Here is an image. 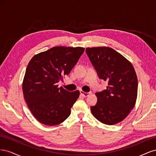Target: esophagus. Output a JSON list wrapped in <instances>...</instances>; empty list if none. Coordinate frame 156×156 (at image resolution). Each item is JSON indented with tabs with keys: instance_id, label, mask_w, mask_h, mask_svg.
Returning <instances> with one entry per match:
<instances>
[{
	"instance_id": "34e87169",
	"label": "esophagus",
	"mask_w": 156,
	"mask_h": 156,
	"mask_svg": "<svg viewBox=\"0 0 156 156\" xmlns=\"http://www.w3.org/2000/svg\"><path fill=\"white\" fill-rule=\"evenodd\" d=\"M80 93H81V95H82L83 96H84V97H87V96L89 95V94H90V93H88V92H83V90H81V91H80Z\"/></svg>"
}]
</instances>
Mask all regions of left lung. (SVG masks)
I'll list each match as a JSON object with an SVG mask.
<instances>
[{"instance_id":"8db88e82","label":"left lung","mask_w":156,"mask_h":156,"mask_svg":"<svg viewBox=\"0 0 156 156\" xmlns=\"http://www.w3.org/2000/svg\"><path fill=\"white\" fill-rule=\"evenodd\" d=\"M100 79L108 81L106 90L96 92L98 101L90 107L101 123L114 125L125 119L135 105L138 80L133 65L117 51L107 47L86 48Z\"/></svg>"}]
</instances>
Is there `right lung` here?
Segmentation results:
<instances>
[{
    "label": "right lung",
    "instance_id": "obj_1",
    "mask_svg": "<svg viewBox=\"0 0 156 156\" xmlns=\"http://www.w3.org/2000/svg\"><path fill=\"white\" fill-rule=\"evenodd\" d=\"M84 51L81 47H54L30 60L22 88L28 107L40 123L56 126L70 115L80 92L58 88L57 83L70 73Z\"/></svg>",
    "mask_w": 156,
    "mask_h": 156
}]
</instances>
